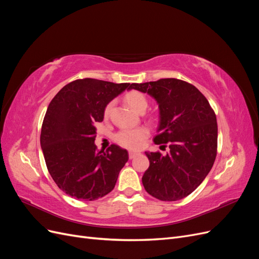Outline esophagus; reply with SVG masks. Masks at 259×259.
Masks as SVG:
<instances>
[{
	"instance_id": "1",
	"label": "esophagus",
	"mask_w": 259,
	"mask_h": 259,
	"mask_svg": "<svg viewBox=\"0 0 259 259\" xmlns=\"http://www.w3.org/2000/svg\"><path fill=\"white\" fill-rule=\"evenodd\" d=\"M139 154V152H135V151H130L128 152V158L130 159H134L135 156H137Z\"/></svg>"
}]
</instances>
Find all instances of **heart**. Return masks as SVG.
I'll use <instances>...</instances> for the list:
<instances>
[{
    "label": "heart",
    "instance_id": "1",
    "mask_svg": "<svg viewBox=\"0 0 259 259\" xmlns=\"http://www.w3.org/2000/svg\"><path fill=\"white\" fill-rule=\"evenodd\" d=\"M126 104L136 112H144L148 107V100L143 93L137 91H132L127 93L124 97ZM113 103H109L104 111V115L108 117L110 115ZM148 136V131L145 127H137V128H124L116 133L114 135L115 142L130 149H135L140 146L143 140Z\"/></svg>",
    "mask_w": 259,
    "mask_h": 259
}]
</instances>
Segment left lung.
Segmentation results:
<instances>
[{
  "mask_svg": "<svg viewBox=\"0 0 259 259\" xmlns=\"http://www.w3.org/2000/svg\"><path fill=\"white\" fill-rule=\"evenodd\" d=\"M159 105L160 125L154 144L169 151L146 152L150 165L143 176L146 191L161 201L186 198L209 173L217 154L216 115L205 96L190 83L177 79L133 83Z\"/></svg>",
  "mask_w": 259,
  "mask_h": 259,
  "instance_id": "left-lung-1",
  "label": "left lung"
}]
</instances>
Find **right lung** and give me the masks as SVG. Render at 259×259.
<instances>
[{
  "label": "right lung",
  "instance_id": "right-lung-1",
  "mask_svg": "<svg viewBox=\"0 0 259 259\" xmlns=\"http://www.w3.org/2000/svg\"><path fill=\"white\" fill-rule=\"evenodd\" d=\"M130 86L89 77L75 80L49 105L41 131L42 151L54 182L70 197L94 201L113 190L128 153L116 145L97 150L95 124L104 120L106 106Z\"/></svg>",
  "mask_w": 259,
  "mask_h": 259
}]
</instances>
